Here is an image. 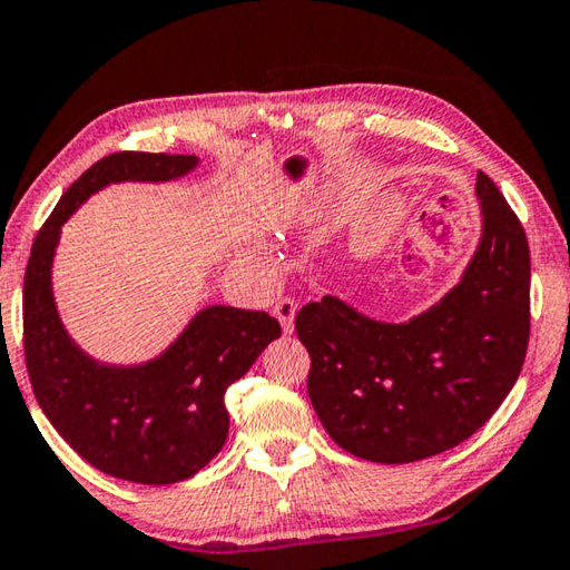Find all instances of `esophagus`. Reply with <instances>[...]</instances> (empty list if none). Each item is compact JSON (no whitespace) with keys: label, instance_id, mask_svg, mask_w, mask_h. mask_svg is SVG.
Listing matches in <instances>:
<instances>
[{"label":"esophagus","instance_id":"34e87169","mask_svg":"<svg viewBox=\"0 0 570 570\" xmlns=\"http://www.w3.org/2000/svg\"><path fill=\"white\" fill-rule=\"evenodd\" d=\"M273 313L279 321V325H283V333L291 335L295 331V303L291 297H279L273 307Z\"/></svg>","mask_w":570,"mask_h":570}]
</instances>
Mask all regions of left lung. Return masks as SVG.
Segmentation results:
<instances>
[{"label":"left lung","mask_w":570,"mask_h":570,"mask_svg":"<svg viewBox=\"0 0 570 570\" xmlns=\"http://www.w3.org/2000/svg\"><path fill=\"white\" fill-rule=\"evenodd\" d=\"M483 233L461 283L407 323L341 297L307 303L295 331L311 353L307 395L327 435L363 461L451 451L511 393L531 335V253L521 219L478 173Z\"/></svg>","instance_id":"left-lung-1"}]
</instances>
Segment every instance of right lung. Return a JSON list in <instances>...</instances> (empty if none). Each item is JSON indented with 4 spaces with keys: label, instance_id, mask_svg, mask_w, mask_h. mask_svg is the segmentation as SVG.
<instances>
[{
    "label": "right lung",
    "instance_id": "right-lung-1",
    "mask_svg": "<svg viewBox=\"0 0 570 570\" xmlns=\"http://www.w3.org/2000/svg\"><path fill=\"white\" fill-rule=\"evenodd\" d=\"M197 163L195 155L165 153L102 157L59 197L24 273V361L39 407L89 465L145 485L179 483L213 461L227 441V387L283 331L267 313L209 305L155 361L129 367L97 363L59 321L52 259L59 227L97 189L167 183Z\"/></svg>",
    "mask_w": 570,
    "mask_h": 570
}]
</instances>
